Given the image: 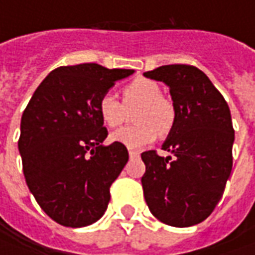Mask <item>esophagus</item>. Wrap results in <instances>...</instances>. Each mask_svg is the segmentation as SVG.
I'll return each mask as SVG.
<instances>
[{
  "instance_id": "1",
  "label": "esophagus",
  "mask_w": 255,
  "mask_h": 255,
  "mask_svg": "<svg viewBox=\"0 0 255 255\" xmlns=\"http://www.w3.org/2000/svg\"><path fill=\"white\" fill-rule=\"evenodd\" d=\"M139 154H140V153L137 152V150H129V156H130V157H139Z\"/></svg>"
}]
</instances>
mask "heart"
I'll list each match as a JSON object with an SVG mask.
<instances>
[{
    "instance_id": "heart-1",
    "label": "heart",
    "mask_w": 255,
    "mask_h": 255,
    "mask_svg": "<svg viewBox=\"0 0 255 255\" xmlns=\"http://www.w3.org/2000/svg\"><path fill=\"white\" fill-rule=\"evenodd\" d=\"M133 125L112 133L111 140L125 144L129 149H137L152 143L157 133L167 134L176 125L177 112L171 101L162 95L157 82L147 78H136L123 86L122 102L106 92L99 98L98 112L108 128H118L128 121V112L132 111Z\"/></svg>"
}]
</instances>
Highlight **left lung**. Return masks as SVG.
I'll use <instances>...</instances> for the list:
<instances>
[{"label":"left lung","instance_id":"8db88e82","mask_svg":"<svg viewBox=\"0 0 255 255\" xmlns=\"http://www.w3.org/2000/svg\"><path fill=\"white\" fill-rule=\"evenodd\" d=\"M170 88L177 119L162 149L142 153L143 194L152 214L173 227H190L210 216L233 167L234 129L229 105L196 66L164 65L144 72Z\"/></svg>","mask_w":255,"mask_h":255}]
</instances>
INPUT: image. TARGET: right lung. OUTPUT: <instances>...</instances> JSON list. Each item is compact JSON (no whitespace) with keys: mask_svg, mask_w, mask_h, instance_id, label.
Segmentation results:
<instances>
[{"mask_svg":"<svg viewBox=\"0 0 255 255\" xmlns=\"http://www.w3.org/2000/svg\"><path fill=\"white\" fill-rule=\"evenodd\" d=\"M133 69L59 66L36 88L21 118L18 149L29 191L58 224L85 227L108 209L111 186L129 160L125 144L103 146L98 102Z\"/></svg>","mask_w":255,"mask_h":255,"instance_id":"right-lung-1","label":"right lung"}]
</instances>
